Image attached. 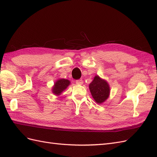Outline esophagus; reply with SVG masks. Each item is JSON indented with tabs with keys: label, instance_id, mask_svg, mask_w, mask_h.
Instances as JSON below:
<instances>
[{
	"label": "esophagus",
	"instance_id": "34e87169",
	"mask_svg": "<svg viewBox=\"0 0 157 157\" xmlns=\"http://www.w3.org/2000/svg\"><path fill=\"white\" fill-rule=\"evenodd\" d=\"M83 83V80L82 79H78V80H76V84H82Z\"/></svg>",
	"mask_w": 157,
	"mask_h": 157
}]
</instances>
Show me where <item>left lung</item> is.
Masks as SVG:
<instances>
[{"label":"left lung","instance_id":"1","mask_svg":"<svg viewBox=\"0 0 157 157\" xmlns=\"http://www.w3.org/2000/svg\"><path fill=\"white\" fill-rule=\"evenodd\" d=\"M89 88L93 98L98 103L104 102L109 97L110 92L109 84L98 76L94 77L93 81L90 84Z\"/></svg>","mask_w":157,"mask_h":157}]
</instances>
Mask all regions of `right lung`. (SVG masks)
<instances>
[{"instance_id": "obj_1", "label": "right lung", "mask_w": 157, "mask_h": 157, "mask_svg": "<svg viewBox=\"0 0 157 157\" xmlns=\"http://www.w3.org/2000/svg\"><path fill=\"white\" fill-rule=\"evenodd\" d=\"M70 84V82L68 80L66 79H59L57 81L53 88V93H54L56 95H59L61 92L63 91V90L67 88L69 84Z\"/></svg>"}]
</instances>
